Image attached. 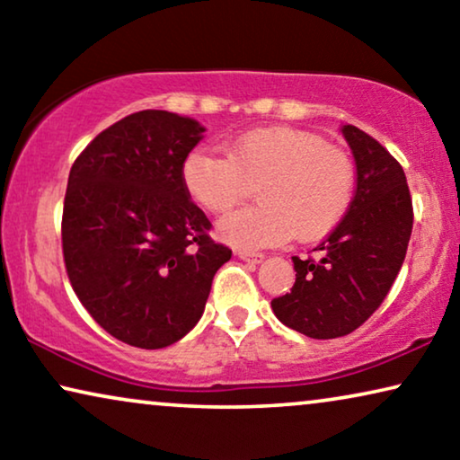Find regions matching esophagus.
Returning <instances> with one entry per match:
<instances>
[{"mask_svg":"<svg viewBox=\"0 0 460 460\" xmlns=\"http://www.w3.org/2000/svg\"><path fill=\"white\" fill-rule=\"evenodd\" d=\"M236 255L241 257L243 261H249V263H261L263 260H266V255H261V253H253V251H238Z\"/></svg>","mask_w":460,"mask_h":460,"instance_id":"34e87169","label":"esophagus"}]
</instances>
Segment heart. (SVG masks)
Returning <instances> with one entry per match:
<instances>
[{"label":"heart","instance_id":"1","mask_svg":"<svg viewBox=\"0 0 460 460\" xmlns=\"http://www.w3.org/2000/svg\"><path fill=\"white\" fill-rule=\"evenodd\" d=\"M224 148L226 156L190 150L180 180L192 203L216 216L228 213L247 194V184L260 181V205L232 213L217 226V236L232 247L266 249L293 236L318 241L348 216L356 167L343 148L288 125L244 131Z\"/></svg>","mask_w":460,"mask_h":460}]
</instances>
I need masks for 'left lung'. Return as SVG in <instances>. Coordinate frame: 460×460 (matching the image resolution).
Wrapping results in <instances>:
<instances>
[{
  "instance_id": "1",
  "label": "left lung",
  "mask_w": 460,
  "mask_h": 460,
  "mask_svg": "<svg viewBox=\"0 0 460 460\" xmlns=\"http://www.w3.org/2000/svg\"><path fill=\"white\" fill-rule=\"evenodd\" d=\"M341 134L356 161V194L348 216L320 244L323 260L293 257L291 293L272 299L276 318L312 339L349 335L387 297L412 232L404 169L356 125Z\"/></svg>"
}]
</instances>
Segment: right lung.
I'll return each mask as SVG.
<instances>
[{
    "label": "right lung",
    "instance_id": "right-lung-1",
    "mask_svg": "<svg viewBox=\"0 0 460 460\" xmlns=\"http://www.w3.org/2000/svg\"><path fill=\"white\" fill-rule=\"evenodd\" d=\"M203 131L175 112H134L93 137L68 173V280L90 316L134 348L161 349L190 332L232 257L180 180Z\"/></svg>",
    "mask_w": 460,
    "mask_h": 460
}]
</instances>
